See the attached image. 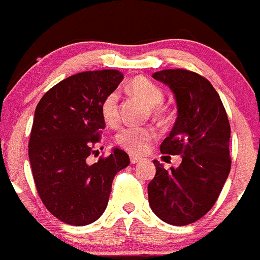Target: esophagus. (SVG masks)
<instances>
[{
  "label": "esophagus",
  "instance_id": "esophagus-1",
  "mask_svg": "<svg viewBox=\"0 0 260 260\" xmlns=\"http://www.w3.org/2000/svg\"><path fill=\"white\" fill-rule=\"evenodd\" d=\"M141 160H143V158H140V156H136V155H131L130 156V161L133 164L139 163V161H141Z\"/></svg>",
  "mask_w": 260,
  "mask_h": 260
}]
</instances>
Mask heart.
I'll use <instances>...</instances> for the list:
<instances>
[{
    "label": "heart",
    "mask_w": 260,
    "mask_h": 260,
    "mask_svg": "<svg viewBox=\"0 0 260 260\" xmlns=\"http://www.w3.org/2000/svg\"><path fill=\"white\" fill-rule=\"evenodd\" d=\"M131 92L140 97L149 106L160 110L159 105L163 101V91L149 81L145 77H136L129 83ZM101 117L107 126H116L120 121L119 116V93L112 91L102 100L100 105ZM154 138V130L150 127L129 126L117 133L116 143L131 154H143L148 149L151 139Z\"/></svg>",
    "instance_id": "b5f03b06"
}]
</instances>
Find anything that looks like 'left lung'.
I'll use <instances>...</instances> for the list:
<instances>
[{"label":"left lung","mask_w":260,"mask_h":260,"mask_svg":"<svg viewBox=\"0 0 260 260\" xmlns=\"http://www.w3.org/2000/svg\"><path fill=\"white\" fill-rule=\"evenodd\" d=\"M153 78L167 84L177 104V120L160 151L181 155L167 171L153 160L156 173L148 184L149 205L164 222L188 225L211 210L230 173V124L225 107L205 77L186 69H164Z\"/></svg>","instance_id":"8db88e82"}]
</instances>
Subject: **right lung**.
<instances>
[{"label":"right lung","instance_id":"obj_1","mask_svg":"<svg viewBox=\"0 0 260 260\" xmlns=\"http://www.w3.org/2000/svg\"><path fill=\"white\" fill-rule=\"evenodd\" d=\"M122 79L116 69L74 74L51 87L35 110L29 141L35 186L46 209L69 225L100 218L114 177L130 164L119 148L96 163L88 161L105 129L100 105Z\"/></svg>","mask_w":260,"mask_h":260}]
</instances>
